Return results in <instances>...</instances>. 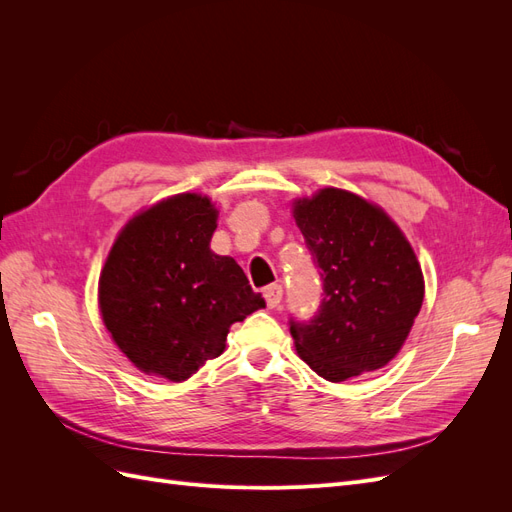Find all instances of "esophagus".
Segmentation results:
<instances>
[{"label":"esophagus","mask_w":512,"mask_h":512,"mask_svg":"<svg viewBox=\"0 0 512 512\" xmlns=\"http://www.w3.org/2000/svg\"><path fill=\"white\" fill-rule=\"evenodd\" d=\"M282 294H284V290H282V286L280 284H271V286H267L265 288V299H267V305L273 309V307H277L282 303Z\"/></svg>","instance_id":"34e87169"}]
</instances>
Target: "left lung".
<instances>
[{"label":"left lung","mask_w":512,"mask_h":512,"mask_svg":"<svg viewBox=\"0 0 512 512\" xmlns=\"http://www.w3.org/2000/svg\"><path fill=\"white\" fill-rule=\"evenodd\" d=\"M294 220L322 280L318 312L290 318L294 348L329 382L384 367L423 305V271L410 243L380 207L346 190L297 200Z\"/></svg>","instance_id":"left-lung-1"}]
</instances>
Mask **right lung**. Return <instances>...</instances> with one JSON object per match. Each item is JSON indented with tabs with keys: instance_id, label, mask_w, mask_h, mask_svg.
Wrapping results in <instances>:
<instances>
[{
	"instance_id": "add662e5",
	"label": "right lung",
	"mask_w": 512,
	"mask_h": 512,
	"mask_svg": "<svg viewBox=\"0 0 512 512\" xmlns=\"http://www.w3.org/2000/svg\"><path fill=\"white\" fill-rule=\"evenodd\" d=\"M218 211L179 194L121 230L100 275V312L121 352L145 374L188 380L226 348L230 324L265 299L243 269L209 250Z\"/></svg>"
}]
</instances>
